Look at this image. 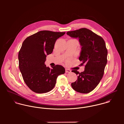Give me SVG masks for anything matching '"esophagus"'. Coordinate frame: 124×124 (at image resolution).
Masks as SVG:
<instances>
[{"label":"esophagus","instance_id":"34e87169","mask_svg":"<svg viewBox=\"0 0 124 124\" xmlns=\"http://www.w3.org/2000/svg\"><path fill=\"white\" fill-rule=\"evenodd\" d=\"M71 71L70 70L68 69H65V72H70Z\"/></svg>","mask_w":124,"mask_h":124}]
</instances>
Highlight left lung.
Here are the masks:
<instances>
[{"label":"left lung","instance_id":"obj_1","mask_svg":"<svg viewBox=\"0 0 124 124\" xmlns=\"http://www.w3.org/2000/svg\"><path fill=\"white\" fill-rule=\"evenodd\" d=\"M72 38H78L82 50L79 60L81 66L85 64V71L79 72L72 70L78 75L77 80L71 84L75 91L87 93L98 85L104 75L107 63V50L104 39L86 28L68 31Z\"/></svg>","mask_w":124,"mask_h":124}]
</instances>
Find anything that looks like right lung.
Returning a JSON list of instances; mask_svg holds the SVG:
<instances>
[{
  "label": "right lung",
  "instance_id": "1",
  "mask_svg": "<svg viewBox=\"0 0 124 124\" xmlns=\"http://www.w3.org/2000/svg\"><path fill=\"white\" fill-rule=\"evenodd\" d=\"M65 33L42 31L23 42L18 55L19 68L25 84L34 92H50L54 87L57 77L65 73L62 65H56L51 69L44 63L46 55L53 53L56 40Z\"/></svg>",
  "mask_w": 124,
  "mask_h": 124
}]
</instances>
